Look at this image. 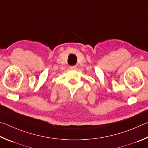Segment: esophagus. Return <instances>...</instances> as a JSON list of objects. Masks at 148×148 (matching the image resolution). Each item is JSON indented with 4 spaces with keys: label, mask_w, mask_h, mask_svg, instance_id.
<instances>
[{
    "label": "esophagus",
    "mask_w": 148,
    "mask_h": 148,
    "mask_svg": "<svg viewBox=\"0 0 148 148\" xmlns=\"http://www.w3.org/2000/svg\"><path fill=\"white\" fill-rule=\"evenodd\" d=\"M70 69H77V66H70Z\"/></svg>",
    "instance_id": "1"
}]
</instances>
